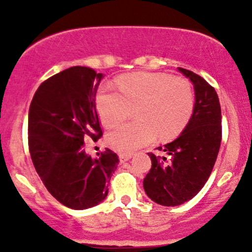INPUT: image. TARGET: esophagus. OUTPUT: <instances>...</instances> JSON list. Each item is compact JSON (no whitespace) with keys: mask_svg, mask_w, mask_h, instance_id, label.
<instances>
[{"mask_svg":"<svg viewBox=\"0 0 252 252\" xmlns=\"http://www.w3.org/2000/svg\"><path fill=\"white\" fill-rule=\"evenodd\" d=\"M131 158V154H120V161L121 163L126 162V161H128Z\"/></svg>","mask_w":252,"mask_h":252,"instance_id":"34e87169","label":"esophagus"}]
</instances>
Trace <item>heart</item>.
Instances as JSON below:
<instances>
[{
    "label": "heart",
    "mask_w": 252,
    "mask_h": 252,
    "mask_svg": "<svg viewBox=\"0 0 252 252\" xmlns=\"http://www.w3.org/2000/svg\"><path fill=\"white\" fill-rule=\"evenodd\" d=\"M121 94L110 86L97 92L96 108L102 123L114 128L131 116L136 121L109 134L108 144L121 153L153 142L175 137L184 130L194 109V92L189 80L164 73L126 74L117 79Z\"/></svg>",
    "instance_id": "heart-1"
}]
</instances>
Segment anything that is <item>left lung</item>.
I'll list each match as a JSON object with an SVG mask.
<instances>
[{
	"instance_id": "obj_1",
	"label": "left lung",
	"mask_w": 252,
	"mask_h": 252,
	"mask_svg": "<svg viewBox=\"0 0 252 252\" xmlns=\"http://www.w3.org/2000/svg\"><path fill=\"white\" fill-rule=\"evenodd\" d=\"M194 86L193 115L181 135L158 147L170 155L149 153L152 168L143 180L147 195L156 204L178 206L199 193L210 178L221 142V110L218 94L204 78L178 67Z\"/></svg>"
}]
</instances>
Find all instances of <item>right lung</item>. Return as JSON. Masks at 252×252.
Segmentation results:
<instances>
[{
	"instance_id": "obj_1",
	"label": "right lung",
	"mask_w": 252,
	"mask_h": 252,
	"mask_svg": "<svg viewBox=\"0 0 252 252\" xmlns=\"http://www.w3.org/2000/svg\"><path fill=\"white\" fill-rule=\"evenodd\" d=\"M102 73L73 66L41 83L28 112V147L36 173L48 192L72 210L102 202L120 162L116 153L92 158L84 140L102 137L96 94Z\"/></svg>"
}]
</instances>
